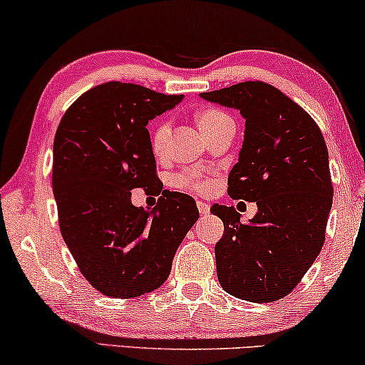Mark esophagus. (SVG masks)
<instances>
[{
	"instance_id": "esophagus-1",
	"label": "esophagus",
	"mask_w": 365,
	"mask_h": 365,
	"mask_svg": "<svg viewBox=\"0 0 365 365\" xmlns=\"http://www.w3.org/2000/svg\"><path fill=\"white\" fill-rule=\"evenodd\" d=\"M197 209H199V212L202 214V216H206V214H209V204L207 202L197 201Z\"/></svg>"
}]
</instances>
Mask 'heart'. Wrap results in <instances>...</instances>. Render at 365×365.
I'll use <instances>...</instances> for the list:
<instances>
[{
    "mask_svg": "<svg viewBox=\"0 0 365 365\" xmlns=\"http://www.w3.org/2000/svg\"><path fill=\"white\" fill-rule=\"evenodd\" d=\"M196 121L207 139L224 128L234 126L232 118L216 108H206L202 111H199ZM169 134H171V126H169L166 119L159 121L156 128L153 129L151 149L156 156H164V153H166ZM171 186L199 194H209L214 189V179L206 173L184 171L171 178Z\"/></svg>",
    "mask_w": 365,
    "mask_h": 365,
    "instance_id": "1",
    "label": "heart"
}]
</instances>
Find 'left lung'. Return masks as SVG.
<instances>
[{
  "mask_svg": "<svg viewBox=\"0 0 365 365\" xmlns=\"http://www.w3.org/2000/svg\"><path fill=\"white\" fill-rule=\"evenodd\" d=\"M199 96L246 119L227 192L257 204L247 224L234 207H211L224 222L214 249L217 279L237 299L277 301L301 282L326 237L334 194L326 141L314 119L267 83L246 81Z\"/></svg>",
  "mask_w": 365,
  "mask_h": 365,
  "instance_id": "obj_1",
  "label": "left lung"
}]
</instances>
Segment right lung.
I'll return each instance as SVG.
<instances>
[{
	"label": "right lung",
	"mask_w": 365,
	"mask_h": 365,
	"mask_svg": "<svg viewBox=\"0 0 365 365\" xmlns=\"http://www.w3.org/2000/svg\"><path fill=\"white\" fill-rule=\"evenodd\" d=\"M131 83L89 89L59 123L53 192L59 229L86 281L129 299L161 287L179 244L199 219L187 194L163 191L153 211L133 206L131 189L161 192L148 123L182 101Z\"/></svg>",
	"instance_id": "add662e5"
}]
</instances>
